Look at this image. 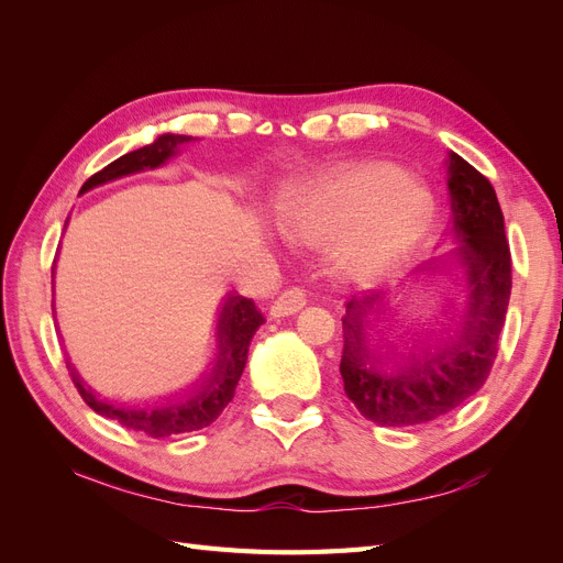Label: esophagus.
Returning <instances> with one entry per match:
<instances>
[{"label":"esophagus","instance_id":"esophagus-1","mask_svg":"<svg viewBox=\"0 0 563 563\" xmlns=\"http://www.w3.org/2000/svg\"><path fill=\"white\" fill-rule=\"evenodd\" d=\"M305 302H308V298H305V294L300 291V288H286V291H282V294L277 296V300L272 302L269 314H272V317L296 314L298 310H302Z\"/></svg>","mask_w":563,"mask_h":563}]
</instances>
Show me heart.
I'll list each match as a JSON object with an SVG mask.
<instances>
[{
  "instance_id": "obj_1",
  "label": "heart",
  "mask_w": 563,
  "mask_h": 563,
  "mask_svg": "<svg viewBox=\"0 0 563 563\" xmlns=\"http://www.w3.org/2000/svg\"><path fill=\"white\" fill-rule=\"evenodd\" d=\"M437 211L432 187L385 162L338 166L288 187L275 199V220L288 242L323 246L335 275L376 277L401 261Z\"/></svg>"
}]
</instances>
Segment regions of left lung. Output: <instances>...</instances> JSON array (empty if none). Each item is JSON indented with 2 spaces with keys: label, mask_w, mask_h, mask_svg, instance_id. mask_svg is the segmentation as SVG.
Masks as SVG:
<instances>
[{
  "label": "left lung",
  "mask_w": 563,
  "mask_h": 563,
  "mask_svg": "<svg viewBox=\"0 0 563 563\" xmlns=\"http://www.w3.org/2000/svg\"><path fill=\"white\" fill-rule=\"evenodd\" d=\"M449 199L451 246L441 269L460 286L449 321L411 345H389L376 291L345 302V395L383 428H411L451 413L484 387L498 356L512 294L500 203L488 178L455 152L449 155Z\"/></svg>",
  "instance_id": "obj_1"
}]
</instances>
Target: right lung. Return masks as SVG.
Returning a JSON list of instances; mask_svg holds the SVG:
<instances>
[{"label":"right lung","instance_id":"1","mask_svg":"<svg viewBox=\"0 0 563 563\" xmlns=\"http://www.w3.org/2000/svg\"><path fill=\"white\" fill-rule=\"evenodd\" d=\"M190 141L192 135L164 133L152 145L133 150L129 155L108 164L106 168H100L98 174H93L81 185V192L114 178L145 172V168H157L172 157L183 143ZM263 321V312L255 308V302L251 298L230 294L220 302L213 327V350L207 356V362H203L201 371L180 389L157 399L122 401L114 397H106L96 391L89 383H84L70 364H67V373H70L79 397L87 401L89 408H93V411L103 418L122 424L126 430L141 432L152 439L195 432L201 428H209V424L223 413V408L232 401L236 383H240L246 366L251 338L258 331Z\"/></svg>","mask_w":563,"mask_h":563}]
</instances>
